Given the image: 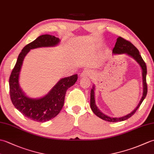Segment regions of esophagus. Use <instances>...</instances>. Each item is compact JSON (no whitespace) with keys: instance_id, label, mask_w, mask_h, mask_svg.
<instances>
[{"instance_id":"obj_1","label":"esophagus","mask_w":154,"mask_h":154,"mask_svg":"<svg viewBox=\"0 0 154 154\" xmlns=\"http://www.w3.org/2000/svg\"><path fill=\"white\" fill-rule=\"evenodd\" d=\"M81 77H92L93 76V73H91V72L89 70H84L82 73H81L80 75Z\"/></svg>"}]
</instances>
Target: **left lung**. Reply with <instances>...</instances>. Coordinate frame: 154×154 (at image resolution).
<instances>
[{"instance_id": "obj_1", "label": "left lung", "mask_w": 154, "mask_h": 154, "mask_svg": "<svg viewBox=\"0 0 154 154\" xmlns=\"http://www.w3.org/2000/svg\"><path fill=\"white\" fill-rule=\"evenodd\" d=\"M112 54L114 55L117 54H126L128 56L132 57L137 63L139 64L142 69V81H143V94L142 97L140 99V103H138V106L136 107L134 110H132L129 114H128L127 115L124 116L122 117H110L106 115L104 113H103L101 111L98 109V107L96 105L95 103V95H94V90H95V85H93L92 89L91 91V110H93L94 114L97 115L98 117H99L100 119H103L105 121H108V122H121V121H124L125 120H127L129 119L130 117H131L134 114L136 110H138L140 106L141 105L143 100L146 97L147 92H148V87H147V83H146V74H147V67L144 61L143 60L141 55L140 54V52L138 50L134 45L131 42L124 40V38L119 37L117 38V40L116 42V44L114 45V48H113Z\"/></svg>"}]
</instances>
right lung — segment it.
I'll list each match as a JSON object with an SVG mask.
<instances>
[{"label": "right lung", "mask_w": 154, "mask_h": 154, "mask_svg": "<svg viewBox=\"0 0 154 154\" xmlns=\"http://www.w3.org/2000/svg\"><path fill=\"white\" fill-rule=\"evenodd\" d=\"M60 42V39L54 35H40L22 49L10 77V95L12 104L23 115L36 122H46L60 113L63 106L66 91L76 82L77 75L62 78L48 94L42 97L33 99L28 97L20 86L19 77L23 61L31 50L39 48L55 47Z\"/></svg>", "instance_id": "right-lung-1"}]
</instances>
